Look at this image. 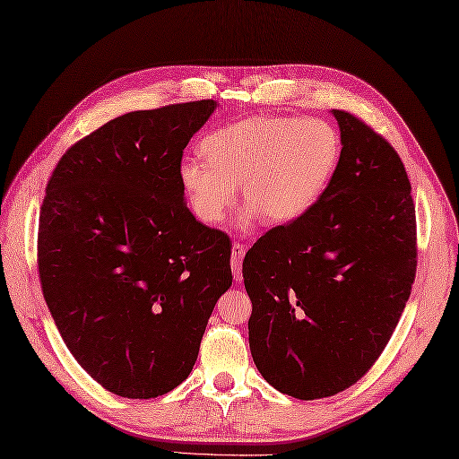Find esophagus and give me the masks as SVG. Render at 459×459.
<instances>
[{
	"label": "esophagus",
	"instance_id": "34e87169",
	"mask_svg": "<svg viewBox=\"0 0 459 459\" xmlns=\"http://www.w3.org/2000/svg\"><path fill=\"white\" fill-rule=\"evenodd\" d=\"M243 256H245V245L233 243L231 245V268H233V281L236 282L243 281V273H241Z\"/></svg>",
	"mask_w": 459,
	"mask_h": 459
}]
</instances>
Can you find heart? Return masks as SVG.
Listing matches in <instances>:
<instances>
[{
    "label": "heart",
    "instance_id": "b5f03b06",
    "mask_svg": "<svg viewBox=\"0 0 459 459\" xmlns=\"http://www.w3.org/2000/svg\"><path fill=\"white\" fill-rule=\"evenodd\" d=\"M204 161L178 167L195 216L216 226L236 203V186L268 223L301 218L325 195L339 169L342 140L327 120L253 117L214 130L200 142Z\"/></svg>",
    "mask_w": 459,
    "mask_h": 459
}]
</instances>
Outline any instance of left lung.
<instances>
[{
    "label": "left lung",
    "mask_w": 459,
    "mask_h": 459,
    "mask_svg": "<svg viewBox=\"0 0 459 459\" xmlns=\"http://www.w3.org/2000/svg\"><path fill=\"white\" fill-rule=\"evenodd\" d=\"M339 169L304 216L245 255L249 346L281 394L321 399L370 370L403 314L417 273V220L403 161L344 110Z\"/></svg>",
    "instance_id": "left-lung-1"
}]
</instances>
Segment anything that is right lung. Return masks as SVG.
Wrapping results in <instances>:
<instances>
[{
    "label": "right lung",
    "instance_id": "obj_1",
    "mask_svg": "<svg viewBox=\"0 0 459 459\" xmlns=\"http://www.w3.org/2000/svg\"><path fill=\"white\" fill-rule=\"evenodd\" d=\"M216 100L134 110L62 155L39 218V274L62 339L110 394L183 384L231 286L226 233L186 208L183 150Z\"/></svg>",
    "mask_w": 459,
    "mask_h": 459
}]
</instances>
